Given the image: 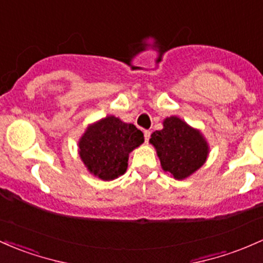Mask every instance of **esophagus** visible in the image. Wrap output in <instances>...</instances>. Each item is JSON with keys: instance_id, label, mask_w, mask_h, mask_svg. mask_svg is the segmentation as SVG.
<instances>
[{"instance_id": "obj_1", "label": "esophagus", "mask_w": 263, "mask_h": 263, "mask_svg": "<svg viewBox=\"0 0 263 263\" xmlns=\"http://www.w3.org/2000/svg\"><path fill=\"white\" fill-rule=\"evenodd\" d=\"M143 135H145V142L147 143V142H148L149 137H151V132L147 131V129H146V131H143Z\"/></svg>"}]
</instances>
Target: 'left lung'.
<instances>
[{"label": "left lung", "instance_id": "obj_1", "mask_svg": "<svg viewBox=\"0 0 263 263\" xmlns=\"http://www.w3.org/2000/svg\"><path fill=\"white\" fill-rule=\"evenodd\" d=\"M161 166L176 180H183L204 163L209 146L202 135L178 117L163 121V128L151 135Z\"/></svg>", "mask_w": 263, "mask_h": 263}]
</instances>
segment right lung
Returning a JSON list of instances; mask_svg holds the SVG:
<instances>
[{"instance_id": "add662e5", "label": "right lung", "mask_w": 263, "mask_h": 263, "mask_svg": "<svg viewBox=\"0 0 263 263\" xmlns=\"http://www.w3.org/2000/svg\"><path fill=\"white\" fill-rule=\"evenodd\" d=\"M142 131L108 116L89 126L80 140V156L88 171L101 180H115L127 170L128 155L143 143Z\"/></svg>"}]
</instances>
